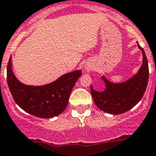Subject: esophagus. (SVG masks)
Instances as JSON below:
<instances>
[{
  "mask_svg": "<svg viewBox=\"0 0 156 156\" xmlns=\"http://www.w3.org/2000/svg\"><path fill=\"white\" fill-rule=\"evenodd\" d=\"M90 68H91V67L88 66H86V67H85V69H87V71H88V70H90Z\"/></svg>",
  "mask_w": 156,
  "mask_h": 156,
  "instance_id": "34e87169",
  "label": "esophagus"
}]
</instances>
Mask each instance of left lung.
<instances>
[{"label": "left lung", "instance_id": "1", "mask_svg": "<svg viewBox=\"0 0 156 156\" xmlns=\"http://www.w3.org/2000/svg\"><path fill=\"white\" fill-rule=\"evenodd\" d=\"M143 53V64L137 74L122 83H112L102 77L106 83V90L102 92L95 91L90 86V92L94 102L102 111L119 115L135 107L143 98L147 86L149 69L144 49L138 44Z\"/></svg>", "mask_w": 156, "mask_h": 156}]
</instances>
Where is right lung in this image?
<instances>
[{"mask_svg": "<svg viewBox=\"0 0 156 156\" xmlns=\"http://www.w3.org/2000/svg\"><path fill=\"white\" fill-rule=\"evenodd\" d=\"M81 75V70H75L49 84L33 87L16 79L11 67V58L7 66V82L15 102L27 113L45 119L57 116L64 111L72 89Z\"/></svg>", "mask_w": 156, "mask_h": 156, "instance_id": "1", "label": "right lung"}]
</instances>
